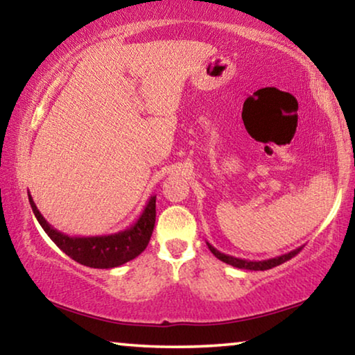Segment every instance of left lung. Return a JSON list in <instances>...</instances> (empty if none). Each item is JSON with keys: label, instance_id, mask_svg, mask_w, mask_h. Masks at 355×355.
I'll return each instance as SVG.
<instances>
[{"label": "left lung", "instance_id": "left-lung-1", "mask_svg": "<svg viewBox=\"0 0 355 355\" xmlns=\"http://www.w3.org/2000/svg\"><path fill=\"white\" fill-rule=\"evenodd\" d=\"M207 245L210 248V252L214 253V255L221 260L223 263H228L231 266L234 268H239V269H250V271H266V269H271L274 266H279V264H282L285 261H288L290 258H293L296 253H298L301 248L303 247H298L295 248V250L288 252V253H284V255L276 257V258H269V260H263V261H250V260H242V258H236V257H231V255H225V253H221L216 250L215 247H211L209 242Z\"/></svg>", "mask_w": 355, "mask_h": 355}]
</instances>
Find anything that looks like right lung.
I'll return each instance as SVG.
<instances>
[{"instance_id":"add662e5","label":"right lung","mask_w":355,"mask_h":355,"mask_svg":"<svg viewBox=\"0 0 355 355\" xmlns=\"http://www.w3.org/2000/svg\"><path fill=\"white\" fill-rule=\"evenodd\" d=\"M28 200L36 220H38L41 228L46 231V234L51 237L52 242L63 253H67L68 257L73 258V260L89 268H118L121 264L134 260L135 257H139L145 250L148 242L151 239L153 230H155L156 196H151L148 199L139 220L127 230L108 236L89 237H73L52 228L44 216L41 215V211L36 207L35 200L30 194Z\"/></svg>"}]
</instances>
